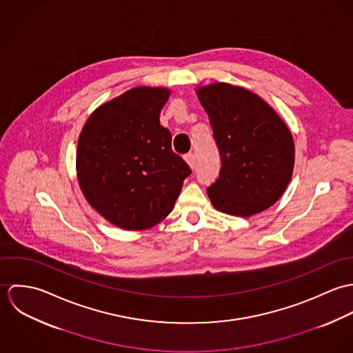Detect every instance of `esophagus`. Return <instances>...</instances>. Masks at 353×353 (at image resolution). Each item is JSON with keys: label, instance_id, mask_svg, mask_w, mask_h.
I'll return each mask as SVG.
<instances>
[{"label": "esophagus", "instance_id": "34e87169", "mask_svg": "<svg viewBox=\"0 0 353 353\" xmlns=\"http://www.w3.org/2000/svg\"><path fill=\"white\" fill-rule=\"evenodd\" d=\"M185 160H186V163L192 167V168H194V164H196V156H194V153H188L186 156H185Z\"/></svg>", "mask_w": 353, "mask_h": 353}]
</instances>
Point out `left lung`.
<instances>
[{"label": "left lung", "mask_w": 353, "mask_h": 353, "mask_svg": "<svg viewBox=\"0 0 353 353\" xmlns=\"http://www.w3.org/2000/svg\"><path fill=\"white\" fill-rule=\"evenodd\" d=\"M221 157L217 181L206 192L224 213L249 217L285 192L294 171L295 144L277 112L242 87L214 83L197 90Z\"/></svg>", "instance_id": "1"}]
</instances>
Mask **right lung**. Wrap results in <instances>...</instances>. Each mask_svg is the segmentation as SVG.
<instances>
[{
    "mask_svg": "<svg viewBox=\"0 0 353 353\" xmlns=\"http://www.w3.org/2000/svg\"><path fill=\"white\" fill-rule=\"evenodd\" d=\"M170 90L136 87L98 107L77 144L76 170L90 205L123 230H145L172 210L188 163L160 125Z\"/></svg>",
    "mask_w": 353,
    "mask_h": 353,
    "instance_id": "right-lung-1",
    "label": "right lung"
}]
</instances>
